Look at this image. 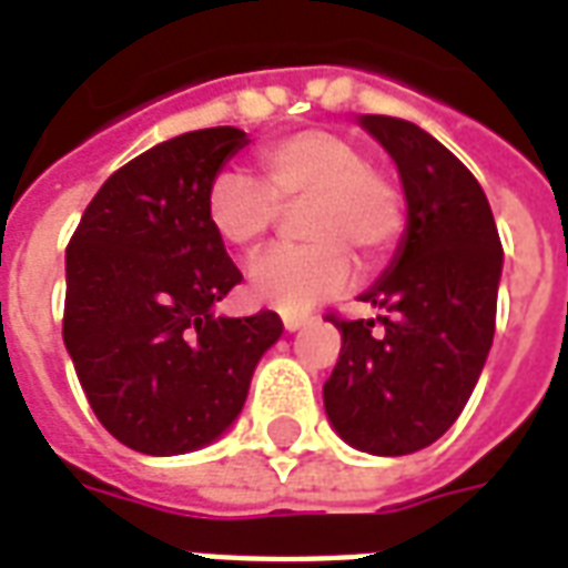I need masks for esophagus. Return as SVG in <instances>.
I'll list each match as a JSON object with an SVG mask.
<instances>
[{"instance_id": "esophagus-1", "label": "esophagus", "mask_w": 568, "mask_h": 568, "mask_svg": "<svg viewBox=\"0 0 568 568\" xmlns=\"http://www.w3.org/2000/svg\"><path fill=\"white\" fill-rule=\"evenodd\" d=\"M307 322H310V316H292V313H288V316H283V328L292 334V332H297V328H304Z\"/></svg>"}]
</instances>
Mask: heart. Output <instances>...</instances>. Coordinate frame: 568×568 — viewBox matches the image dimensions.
Segmentation results:
<instances>
[{"instance_id":"heart-1","label":"heart","mask_w":568,"mask_h":568,"mask_svg":"<svg viewBox=\"0 0 568 568\" xmlns=\"http://www.w3.org/2000/svg\"><path fill=\"white\" fill-rule=\"evenodd\" d=\"M264 185L222 170L206 187V222L231 248H252L280 210H297L313 243L264 252L248 264V295L280 313H307L353 283L356 261L381 264L405 231V200L365 151L328 130H304L258 151Z\"/></svg>"}]
</instances>
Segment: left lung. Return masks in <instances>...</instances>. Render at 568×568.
Listing matches in <instances>:
<instances>
[{"instance_id":"left-lung-1","label":"left lung","mask_w":568,"mask_h":568,"mask_svg":"<svg viewBox=\"0 0 568 568\" xmlns=\"http://www.w3.org/2000/svg\"><path fill=\"white\" fill-rule=\"evenodd\" d=\"M398 166L405 236L362 295L374 320H332L341 356L322 386L334 432L362 453L405 456L447 432L484 371L501 280V243L484 187L432 133L362 115Z\"/></svg>"}]
</instances>
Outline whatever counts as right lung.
<instances>
[{"mask_svg":"<svg viewBox=\"0 0 568 568\" xmlns=\"http://www.w3.org/2000/svg\"><path fill=\"white\" fill-rule=\"evenodd\" d=\"M248 145L191 130L105 179L67 248L63 344L93 414L121 444L179 456L222 438L283 322L219 316L243 273L206 222V187Z\"/></svg>","mask_w":568,"mask_h":568,"instance_id":"add662e5","label":"right lung"}]
</instances>
